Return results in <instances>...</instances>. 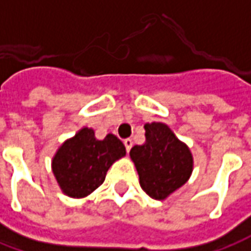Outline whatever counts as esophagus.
<instances>
[{
	"label": "esophagus",
	"instance_id": "34e87169",
	"mask_svg": "<svg viewBox=\"0 0 251 251\" xmlns=\"http://www.w3.org/2000/svg\"><path fill=\"white\" fill-rule=\"evenodd\" d=\"M124 144H125L126 151L129 152V151H130V148H131V145H133V141H131L130 138H126L125 141H124Z\"/></svg>",
	"mask_w": 251,
	"mask_h": 251
}]
</instances>
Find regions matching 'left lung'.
<instances>
[{
  "instance_id": "8db88e82",
  "label": "left lung",
  "mask_w": 251,
  "mask_h": 251,
  "mask_svg": "<svg viewBox=\"0 0 251 251\" xmlns=\"http://www.w3.org/2000/svg\"><path fill=\"white\" fill-rule=\"evenodd\" d=\"M145 143L134 145L130 159L140 186L153 200H166L186 183L193 171V155L166 124H145Z\"/></svg>"
}]
</instances>
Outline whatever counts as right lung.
<instances>
[{
    "mask_svg": "<svg viewBox=\"0 0 251 251\" xmlns=\"http://www.w3.org/2000/svg\"><path fill=\"white\" fill-rule=\"evenodd\" d=\"M125 155V145L114 134L98 140L94 129L83 127L57 150L52 174L64 194L83 199L100 186L108 168Z\"/></svg>",
    "mask_w": 251,
    "mask_h": 251,
    "instance_id": "right-lung-1",
    "label": "right lung"
}]
</instances>
